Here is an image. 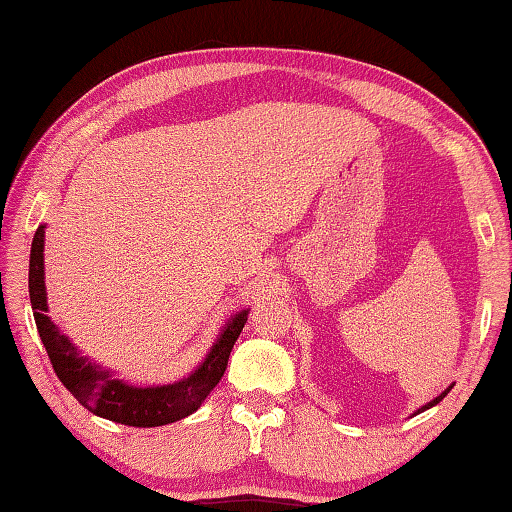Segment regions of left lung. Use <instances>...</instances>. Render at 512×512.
Here are the masks:
<instances>
[{
    "label": "left lung",
    "instance_id": "obj_1",
    "mask_svg": "<svg viewBox=\"0 0 512 512\" xmlns=\"http://www.w3.org/2000/svg\"><path fill=\"white\" fill-rule=\"evenodd\" d=\"M449 391H452V386H449V388H447V391H445V393H440V395H438V397H436V400H431V402H429V404H424V406H422V409H418V413H422V411H427V409H431V406H436V404H438V402H440V400H443V397H445V395H447V393H449Z\"/></svg>",
    "mask_w": 512,
    "mask_h": 512
}]
</instances>
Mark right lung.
<instances>
[{
	"label": "right lung",
	"instance_id": "obj_1",
	"mask_svg": "<svg viewBox=\"0 0 512 512\" xmlns=\"http://www.w3.org/2000/svg\"><path fill=\"white\" fill-rule=\"evenodd\" d=\"M42 253H45V225H40L36 230L31 244L29 296L42 345H45L51 366H54V372L67 391L94 415L128 424V427H162V424L192 415L221 381L225 368H228L232 345L239 339L241 329L248 320V311H239L230 320L228 327L221 332L219 341L212 345L207 359L187 379L167 386H128L124 381L112 377L108 370L92 366L90 361L79 357V352L67 341V336L60 334L58 327L49 320Z\"/></svg>",
	"mask_w": 512,
	"mask_h": 512
}]
</instances>
